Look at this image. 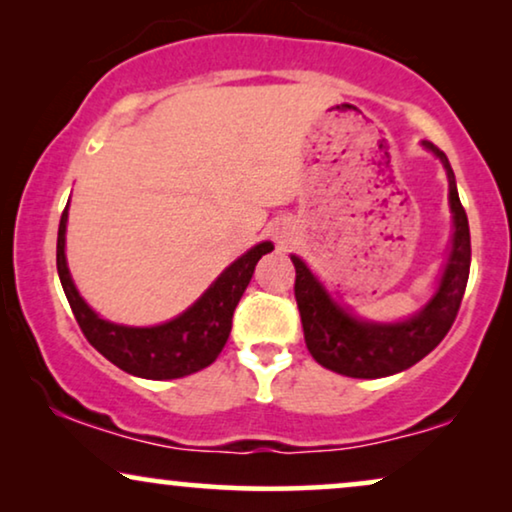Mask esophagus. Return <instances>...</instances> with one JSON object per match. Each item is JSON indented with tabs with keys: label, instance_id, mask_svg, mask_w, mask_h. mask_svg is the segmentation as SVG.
Listing matches in <instances>:
<instances>
[{
	"label": "esophagus",
	"instance_id": "34e87169",
	"mask_svg": "<svg viewBox=\"0 0 512 512\" xmlns=\"http://www.w3.org/2000/svg\"><path fill=\"white\" fill-rule=\"evenodd\" d=\"M272 232H275V240H277V242H280V244H287L291 228H289V223L277 221L275 225H272Z\"/></svg>",
	"mask_w": 512,
	"mask_h": 512
}]
</instances>
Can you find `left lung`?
I'll return each instance as SVG.
<instances>
[{
    "mask_svg": "<svg viewBox=\"0 0 512 512\" xmlns=\"http://www.w3.org/2000/svg\"><path fill=\"white\" fill-rule=\"evenodd\" d=\"M423 148L440 159L449 181L451 247L442 265L435 294L421 310L397 322H376L357 317L348 305L329 294L320 277L301 256L291 254L296 268L294 294L310 355L324 369L350 378H383L400 374L421 362L447 336L461 308L470 272V228L461 207L456 176L444 152L430 141Z\"/></svg>",
    "mask_w": 512,
    "mask_h": 512,
    "instance_id": "1",
    "label": "left lung"
}]
</instances>
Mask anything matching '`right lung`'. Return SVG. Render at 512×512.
<instances>
[{
    "label": "right lung",
    "mask_w": 512,
    "mask_h": 512,
    "mask_svg": "<svg viewBox=\"0 0 512 512\" xmlns=\"http://www.w3.org/2000/svg\"><path fill=\"white\" fill-rule=\"evenodd\" d=\"M70 207V202H68ZM68 207L58 225L56 265L63 291L75 313V320L82 327L86 341L126 374L150 381H167L183 378L195 371L209 367L221 355L225 341L232 329V313L254 277L256 263L270 254L272 242H258L256 247L232 261L209 289L176 315L174 320L155 324V327H129L103 320L101 315L84 301L75 282H72L68 256H65V230H68Z\"/></svg>",
    "instance_id": "right-lung-1"
}]
</instances>
